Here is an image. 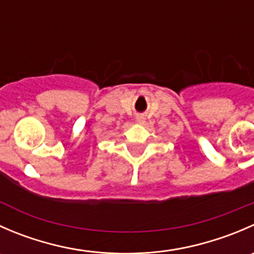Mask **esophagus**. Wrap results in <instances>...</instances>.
<instances>
[{
    "label": "esophagus",
    "instance_id": "1",
    "mask_svg": "<svg viewBox=\"0 0 254 254\" xmlns=\"http://www.w3.org/2000/svg\"><path fill=\"white\" fill-rule=\"evenodd\" d=\"M137 122L141 123V124L145 122V118H143V115H139V117H137Z\"/></svg>",
    "mask_w": 254,
    "mask_h": 254
}]
</instances>
